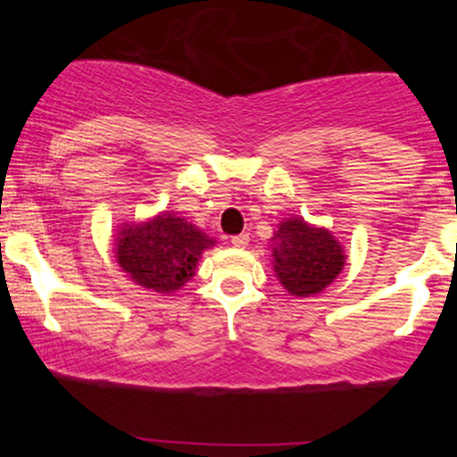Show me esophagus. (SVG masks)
Returning <instances> with one entry per match:
<instances>
[{
  "label": "esophagus",
  "instance_id": "1",
  "mask_svg": "<svg viewBox=\"0 0 457 457\" xmlns=\"http://www.w3.org/2000/svg\"><path fill=\"white\" fill-rule=\"evenodd\" d=\"M232 245L238 246V249H245L246 245H249V234H238V236H232Z\"/></svg>",
  "mask_w": 457,
  "mask_h": 457
}]
</instances>
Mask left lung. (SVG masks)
<instances>
[{"instance_id": "1", "label": "left lung", "mask_w": 457, "mask_h": 457, "mask_svg": "<svg viewBox=\"0 0 457 457\" xmlns=\"http://www.w3.org/2000/svg\"><path fill=\"white\" fill-rule=\"evenodd\" d=\"M345 264L342 245L324 228L292 217L272 236V266L292 296H312L337 279Z\"/></svg>"}]
</instances>
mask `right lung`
Wrapping results in <instances>:
<instances>
[{
    "mask_svg": "<svg viewBox=\"0 0 457 457\" xmlns=\"http://www.w3.org/2000/svg\"><path fill=\"white\" fill-rule=\"evenodd\" d=\"M212 245L211 236L187 219L162 212L145 223L122 225L115 238V258L141 287L170 295L195 275L197 260Z\"/></svg>",
    "mask_w": 457,
    "mask_h": 457,
    "instance_id": "add662e5",
    "label": "right lung"
}]
</instances>
